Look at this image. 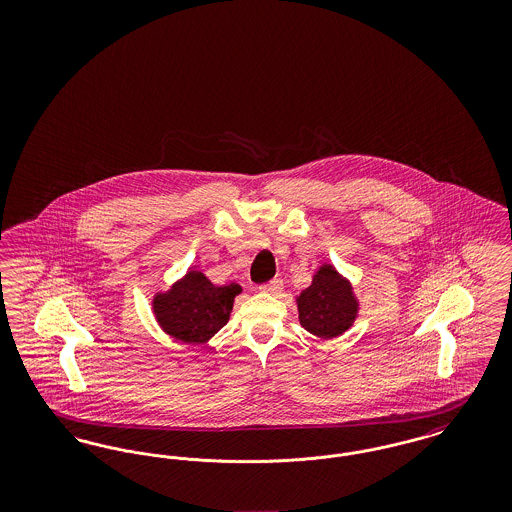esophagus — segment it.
I'll list each match as a JSON object with an SVG mask.
<instances>
[{
    "mask_svg": "<svg viewBox=\"0 0 512 512\" xmlns=\"http://www.w3.org/2000/svg\"><path fill=\"white\" fill-rule=\"evenodd\" d=\"M282 288H284L282 280H280V278H272L270 282H267V284H263V286H261V292L278 293L282 292Z\"/></svg>",
    "mask_w": 512,
    "mask_h": 512,
    "instance_id": "1",
    "label": "esophagus"
}]
</instances>
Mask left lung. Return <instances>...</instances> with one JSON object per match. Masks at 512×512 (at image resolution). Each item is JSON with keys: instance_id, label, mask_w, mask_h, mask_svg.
Listing matches in <instances>:
<instances>
[{"instance_id": "1", "label": "left lung", "mask_w": 512, "mask_h": 512, "mask_svg": "<svg viewBox=\"0 0 512 512\" xmlns=\"http://www.w3.org/2000/svg\"><path fill=\"white\" fill-rule=\"evenodd\" d=\"M301 326L318 338L343 334L357 315L351 286L332 267H322L297 299Z\"/></svg>"}]
</instances>
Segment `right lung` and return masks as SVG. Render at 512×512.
Wrapping results in <instances>:
<instances>
[{
	"label": "right lung",
	"instance_id": "add662e5",
	"mask_svg": "<svg viewBox=\"0 0 512 512\" xmlns=\"http://www.w3.org/2000/svg\"><path fill=\"white\" fill-rule=\"evenodd\" d=\"M238 284L215 286L201 272L190 270L184 280L153 301L155 317L176 340L203 343L228 322Z\"/></svg>",
	"mask_w": 512,
	"mask_h": 512
}]
</instances>
